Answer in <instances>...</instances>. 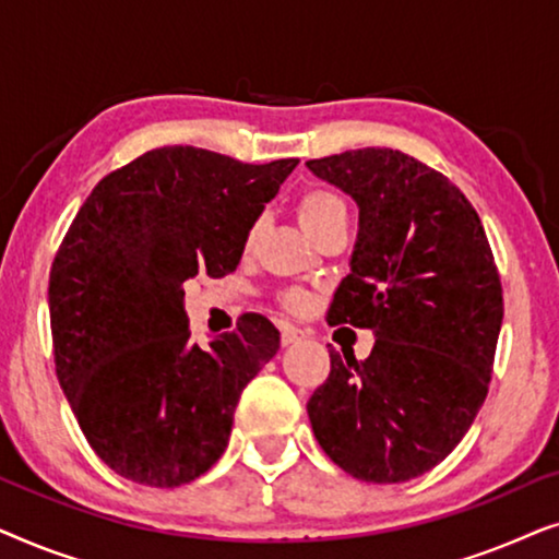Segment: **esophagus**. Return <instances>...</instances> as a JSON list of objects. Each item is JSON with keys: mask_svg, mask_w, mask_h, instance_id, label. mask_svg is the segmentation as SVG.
<instances>
[{"mask_svg": "<svg viewBox=\"0 0 559 559\" xmlns=\"http://www.w3.org/2000/svg\"><path fill=\"white\" fill-rule=\"evenodd\" d=\"M305 338H308V333L300 331V328H295V325L282 328V346H293V343H300Z\"/></svg>", "mask_w": 559, "mask_h": 559, "instance_id": "1", "label": "esophagus"}]
</instances>
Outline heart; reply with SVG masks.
I'll list each match as a JSON object with an SVG mask.
<instances>
[{"instance_id":"b5f03b06","label":"heart","mask_w":559,"mask_h":559,"mask_svg":"<svg viewBox=\"0 0 559 559\" xmlns=\"http://www.w3.org/2000/svg\"><path fill=\"white\" fill-rule=\"evenodd\" d=\"M297 221H300V226L305 228V234L316 236L320 228H325L328 224H333V221H341V218H348L346 213V203L341 201L338 195L331 193V190L325 188H310L305 190V193L297 198ZM259 228L251 226L249 234H247V243L251 247L257 239ZM282 305L289 310L300 312L308 308V295L302 293V289H287L285 295H282Z\"/></svg>"}]
</instances>
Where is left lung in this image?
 Instances as JSON below:
<instances>
[{
    "mask_svg": "<svg viewBox=\"0 0 559 559\" xmlns=\"http://www.w3.org/2000/svg\"><path fill=\"white\" fill-rule=\"evenodd\" d=\"M305 165L358 205L328 323L377 335L364 361L331 348V373L308 402L312 432L354 478L402 484L453 453L488 394L503 320L491 247L468 198L400 150Z\"/></svg>",
    "mask_w": 559,
    "mask_h": 559,
    "instance_id": "1",
    "label": "left lung"
}]
</instances>
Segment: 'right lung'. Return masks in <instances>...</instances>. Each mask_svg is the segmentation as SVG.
<instances>
[{
  "label": "right lung",
  "instance_id": "1",
  "mask_svg": "<svg viewBox=\"0 0 559 559\" xmlns=\"http://www.w3.org/2000/svg\"><path fill=\"white\" fill-rule=\"evenodd\" d=\"M297 163L159 147L106 175L75 213L48 287L56 373L88 445L119 476L175 488L226 450L243 386L280 350V331L247 312L201 348L186 285L236 270Z\"/></svg>",
  "mask_w": 559,
  "mask_h": 559
}]
</instances>
